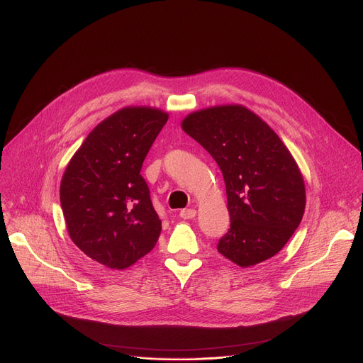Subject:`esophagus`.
Masks as SVG:
<instances>
[{
	"mask_svg": "<svg viewBox=\"0 0 363 363\" xmlns=\"http://www.w3.org/2000/svg\"><path fill=\"white\" fill-rule=\"evenodd\" d=\"M196 216V211L194 209H183L180 212V218L183 219H193Z\"/></svg>",
	"mask_w": 363,
	"mask_h": 363,
	"instance_id": "obj_1",
	"label": "esophagus"
}]
</instances>
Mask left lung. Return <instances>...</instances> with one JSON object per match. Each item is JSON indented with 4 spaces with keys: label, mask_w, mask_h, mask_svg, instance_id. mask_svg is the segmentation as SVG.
Masks as SVG:
<instances>
[{
    "label": "left lung",
    "mask_w": 363,
    "mask_h": 363,
    "mask_svg": "<svg viewBox=\"0 0 363 363\" xmlns=\"http://www.w3.org/2000/svg\"><path fill=\"white\" fill-rule=\"evenodd\" d=\"M182 128L223 174L230 228L219 239V254L247 268L283 250L306 208L304 180L284 143L242 105L191 112Z\"/></svg>",
    "instance_id": "8db88e82"
}]
</instances>
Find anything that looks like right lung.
<instances>
[{"instance_id":"1","label":"right lung","mask_w":363,"mask_h":363,"mask_svg":"<svg viewBox=\"0 0 363 363\" xmlns=\"http://www.w3.org/2000/svg\"><path fill=\"white\" fill-rule=\"evenodd\" d=\"M169 113L127 106L98 124L60 183V205L74 245L99 264L124 269L157 244L161 220L140 174Z\"/></svg>"}]
</instances>
